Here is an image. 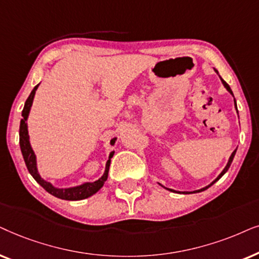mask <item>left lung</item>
I'll list each match as a JSON object with an SVG mask.
<instances>
[{
    "mask_svg": "<svg viewBox=\"0 0 259 259\" xmlns=\"http://www.w3.org/2000/svg\"><path fill=\"white\" fill-rule=\"evenodd\" d=\"M214 71L217 72V73H218V71H217V70H215V68H214ZM219 77H220V75H219ZM220 80H222V82H223V85H224V86H225V89L227 90V91H229V92H230V94L233 96V92H232V90H231V88H230V86H229V84H227V82H226L225 80H224V79H223L222 77H220ZM234 106H236V110H237V103H236V99H234ZM237 112H238V111H237ZM236 151H237V149H236V150H234L232 154H231V156H230V158H229V161H227V164L225 165V168H224V169H223V171H222V173H220V174L218 175V177H217V179H215V180H213V181L211 182V184H209L208 186H206V187H204V188H200V189H196V191H193V192H179V191H175V189H171V188H167V187H164V186H162L161 184H158V185H160V186H162V187H163V188H165V189H167V191H170V192H174V193H180V194H181V193H182V194H191V193H199V192L206 191V189H207V188H209V187H211V186H212L213 184H215V182H217V181H218V180H219V179H220V178H222V177H223V175H224V174H225L227 170H229L230 165H231V163H232V161H233V157H234V155H236Z\"/></svg>",
    "mask_w": 259,
    "mask_h": 259,
    "instance_id": "left-lung-1",
    "label": "left lung"
}]
</instances>
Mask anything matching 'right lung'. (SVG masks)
Masks as SVG:
<instances>
[{"mask_svg": "<svg viewBox=\"0 0 259 259\" xmlns=\"http://www.w3.org/2000/svg\"><path fill=\"white\" fill-rule=\"evenodd\" d=\"M40 82L37 84L35 88L33 89V91L30 92L29 97L27 98L25 103V106H23L22 110V119L20 122V148H21V153L23 156V160H25V163L27 165V169L30 173V175L34 178L37 184H39L41 187L50 193V194L57 196V198L63 199V200H70V201H75V200H82L89 198V196L94 195L97 193L99 189H101L103 186H104L106 179H108L109 174V168H110V162H111V157L113 156V153L115 151H111L109 155V160L106 161L105 164V170L104 174L102 175L98 180L94 182H84V184L73 186V187H66V188H59L55 187L51 184L45 180V179L41 178V175L37 170V163H36V155L34 153L32 146H30L29 141V135H28V124H27V119H28L30 108H32L34 96H35V91L39 88ZM116 137L110 141V144L113 146L116 142Z\"/></svg>", "mask_w": 259, "mask_h": 259, "instance_id": "1", "label": "right lung"}]
</instances>
